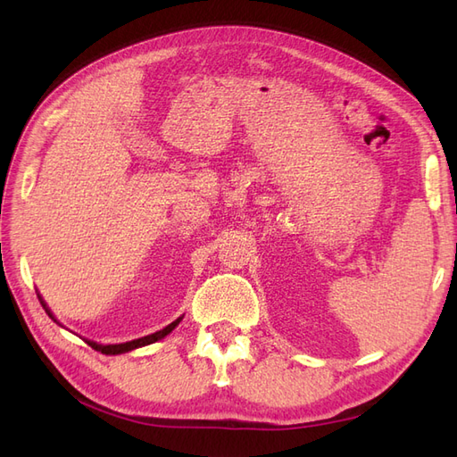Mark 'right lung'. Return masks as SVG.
<instances>
[{
  "label": "right lung",
  "instance_id": "1",
  "mask_svg": "<svg viewBox=\"0 0 457 457\" xmlns=\"http://www.w3.org/2000/svg\"><path fill=\"white\" fill-rule=\"evenodd\" d=\"M37 299H39L41 305H44L46 312H47V314L53 318L54 322H57V318H54V316H53V312L47 309L46 301L41 299V295H39V294H37ZM181 320H183V316H179L175 322H171L170 326H165L163 329H160V331H154V334L145 336V337H139V339L128 341V343H116V345H101V343H95V341H89V339H86V343L89 345L91 349L99 351V353H103V354H121V353H129V351H133V349H139V347H145V345H150V343H156V341L163 339L165 336L171 334V331L175 329V326H179V322H181ZM57 324H59V322H57Z\"/></svg>",
  "mask_w": 457,
  "mask_h": 457
}]
</instances>
